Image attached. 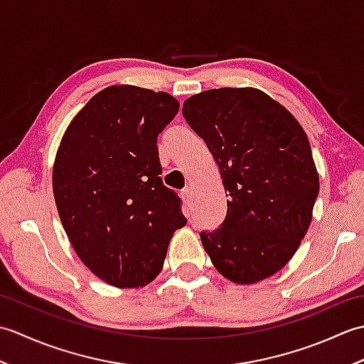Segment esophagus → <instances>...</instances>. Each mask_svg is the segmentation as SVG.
Wrapping results in <instances>:
<instances>
[{
	"label": "esophagus",
	"mask_w": 364,
	"mask_h": 364,
	"mask_svg": "<svg viewBox=\"0 0 364 364\" xmlns=\"http://www.w3.org/2000/svg\"><path fill=\"white\" fill-rule=\"evenodd\" d=\"M181 197H183L184 202H189L191 197H192V189H191L189 186H188V188H184V189L181 191Z\"/></svg>",
	"instance_id": "34e87169"
}]
</instances>
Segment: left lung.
Wrapping results in <instances>:
<instances>
[{
  "label": "left lung",
  "instance_id": "8db88e82",
  "mask_svg": "<svg viewBox=\"0 0 364 364\" xmlns=\"http://www.w3.org/2000/svg\"><path fill=\"white\" fill-rule=\"evenodd\" d=\"M188 125L218 162L227 218L200 239L214 267L239 284L277 274L310 228L319 194L311 146L296 117L253 87H222L183 103Z\"/></svg>",
  "mask_w": 364,
  "mask_h": 364
}]
</instances>
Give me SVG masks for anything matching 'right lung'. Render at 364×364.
I'll return each mask as SVG.
<instances>
[{
    "label": "right lung",
    "mask_w": 364,
    "mask_h": 364,
    "mask_svg": "<svg viewBox=\"0 0 364 364\" xmlns=\"http://www.w3.org/2000/svg\"><path fill=\"white\" fill-rule=\"evenodd\" d=\"M178 109L166 92L109 86L75 115L58 149L60 222L80 259L115 288L153 282L170 239L188 222L161 180L156 145Z\"/></svg>",
    "instance_id": "right-lung-1"
}]
</instances>
